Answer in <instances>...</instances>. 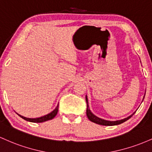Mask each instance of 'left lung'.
Listing matches in <instances>:
<instances>
[{"label": "left lung", "mask_w": 152, "mask_h": 152, "mask_svg": "<svg viewBox=\"0 0 152 152\" xmlns=\"http://www.w3.org/2000/svg\"><path fill=\"white\" fill-rule=\"evenodd\" d=\"M145 96V95H144ZM144 98H143V100H144ZM85 100H86V103H87V110H86V114L87 116H88V119L90 121L95 123V124H99V125H103V126H115V125H118V124H122V123L126 121L127 120H129L130 118L135 113L134 112V113L131 114V115L128 116L127 118H125L121 119V120H118V121H107V120H104L103 118H100L96 115H95L94 114L91 112V110H90L89 108V105H88V96H85ZM142 100V101H143Z\"/></svg>", "instance_id": "left-lung-1"}]
</instances>
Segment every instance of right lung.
Instances as JSON below:
<instances>
[{
	"mask_svg": "<svg viewBox=\"0 0 152 152\" xmlns=\"http://www.w3.org/2000/svg\"><path fill=\"white\" fill-rule=\"evenodd\" d=\"M58 109H59V104H57V107H56L55 109H54V110H52L51 113L47 114V115H43V116H41V117H39V118H26V117L23 116V115H19L18 113H16L18 114V115H19L20 117L22 118L23 119H24V120L27 121L33 122V123H42V122H44V121H49V120H52V118H54L56 116V115L57 114Z\"/></svg>",
	"mask_w": 152,
	"mask_h": 152,
	"instance_id": "1",
	"label": "right lung"
}]
</instances>
